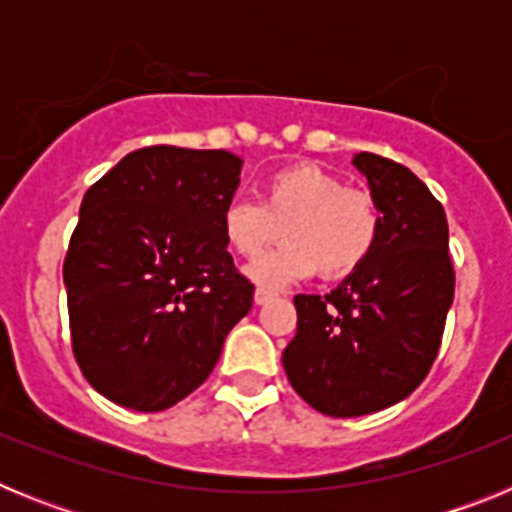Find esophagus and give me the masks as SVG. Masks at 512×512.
I'll use <instances>...</instances> for the list:
<instances>
[{
    "mask_svg": "<svg viewBox=\"0 0 512 512\" xmlns=\"http://www.w3.org/2000/svg\"><path fill=\"white\" fill-rule=\"evenodd\" d=\"M274 297H277V292H274V289L259 287L256 289V295H253V300H256V305H266V302H271Z\"/></svg>",
    "mask_w": 512,
    "mask_h": 512,
    "instance_id": "1",
    "label": "esophagus"
}]
</instances>
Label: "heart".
I'll list each match as a JSON object with an SVG mask.
<instances>
[{"label":"heart","instance_id":"1","mask_svg":"<svg viewBox=\"0 0 512 512\" xmlns=\"http://www.w3.org/2000/svg\"><path fill=\"white\" fill-rule=\"evenodd\" d=\"M382 207L369 189L346 187L341 176L315 164H292L266 176L261 205L233 200L223 207L225 243L256 259L279 235L287 241L251 266L269 287L310 277L341 279L372 259L382 238Z\"/></svg>","mask_w":512,"mask_h":512}]
</instances>
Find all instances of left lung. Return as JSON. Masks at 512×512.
Masks as SVG:
<instances>
[{"label":"left lung","mask_w":512,"mask_h":512,"mask_svg":"<svg viewBox=\"0 0 512 512\" xmlns=\"http://www.w3.org/2000/svg\"><path fill=\"white\" fill-rule=\"evenodd\" d=\"M382 207V238L330 295H297V333L282 364L297 395L330 418L405 400L428 377L454 300L449 223L408 166L359 153Z\"/></svg>","instance_id":"obj_1"}]
</instances>
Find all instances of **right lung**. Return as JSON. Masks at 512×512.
Here are the masks:
<instances>
[{"label":"right lung","instance_id":"1","mask_svg":"<svg viewBox=\"0 0 512 512\" xmlns=\"http://www.w3.org/2000/svg\"><path fill=\"white\" fill-rule=\"evenodd\" d=\"M241 158L146 146L84 194L63 261L71 348L99 395L158 413L215 369L225 336L251 310L220 215Z\"/></svg>","mask_w":512,"mask_h":512}]
</instances>
